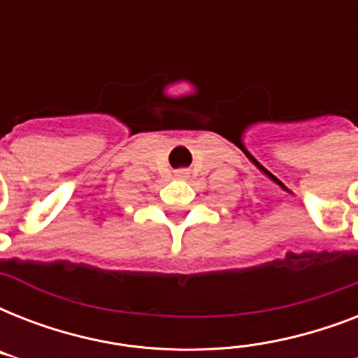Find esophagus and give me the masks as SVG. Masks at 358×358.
I'll use <instances>...</instances> for the list:
<instances>
[{
  "label": "esophagus",
  "mask_w": 358,
  "mask_h": 358,
  "mask_svg": "<svg viewBox=\"0 0 358 358\" xmlns=\"http://www.w3.org/2000/svg\"><path fill=\"white\" fill-rule=\"evenodd\" d=\"M185 174V171H180V176H184Z\"/></svg>",
  "instance_id": "1"
}]
</instances>
